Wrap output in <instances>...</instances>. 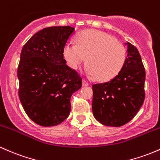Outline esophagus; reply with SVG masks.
I'll return each instance as SVG.
<instances>
[{"label": "esophagus", "instance_id": "34e87169", "mask_svg": "<svg viewBox=\"0 0 160 160\" xmlns=\"http://www.w3.org/2000/svg\"><path fill=\"white\" fill-rule=\"evenodd\" d=\"M82 85H83L84 86H86V85H89V83L85 79H82Z\"/></svg>", "mask_w": 160, "mask_h": 160}]
</instances>
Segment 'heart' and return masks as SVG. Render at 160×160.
Listing matches in <instances>:
<instances>
[{
    "label": "heart",
    "mask_w": 160,
    "mask_h": 160,
    "mask_svg": "<svg viewBox=\"0 0 160 160\" xmlns=\"http://www.w3.org/2000/svg\"><path fill=\"white\" fill-rule=\"evenodd\" d=\"M76 45L68 42L63 48L67 64L78 69L86 59L88 72L96 80L108 82L115 78L124 66L127 48L104 32L85 30L75 37Z\"/></svg>",
    "instance_id": "obj_1"
}]
</instances>
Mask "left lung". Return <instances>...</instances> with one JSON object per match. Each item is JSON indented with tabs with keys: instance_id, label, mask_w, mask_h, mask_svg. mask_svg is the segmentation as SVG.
<instances>
[{
	"instance_id": "8db88e82",
	"label": "left lung",
	"mask_w": 160,
	"mask_h": 160,
	"mask_svg": "<svg viewBox=\"0 0 160 160\" xmlns=\"http://www.w3.org/2000/svg\"><path fill=\"white\" fill-rule=\"evenodd\" d=\"M128 57L121 72L104 83L94 84L92 112L98 121L121 127L131 121L145 99L146 72L138 49L130 42Z\"/></svg>"
}]
</instances>
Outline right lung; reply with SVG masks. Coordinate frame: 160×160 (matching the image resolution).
I'll return each mask as SVG.
<instances>
[{"instance_id":"1","label":"right lung","mask_w":160,"mask_h":160,"mask_svg":"<svg viewBox=\"0 0 160 160\" xmlns=\"http://www.w3.org/2000/svg\"><path fill=\"white\" fill-rule=\"evenodd\" d=\"M75 32L69 26L42 29L23 46L18 69V94L27 116L37 124L56 126L71 111L70 98L82 77L66 64L63 48Z\"/></svg>"}]
</instances>
